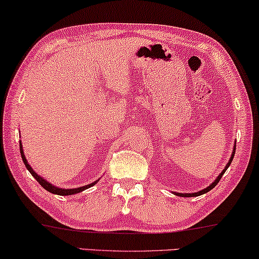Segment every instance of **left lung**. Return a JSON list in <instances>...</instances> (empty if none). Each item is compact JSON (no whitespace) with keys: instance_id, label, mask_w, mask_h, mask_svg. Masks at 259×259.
<instances>
[{"instance_id":"obj_1","label":"left lung","mask_w":259,"mask_h":259,"mask_svg":"<svg viewBox=\"0 0 259 259\" xmlns=\"http://www.w3.org/2000/svg\"><path fill=\"white\" fill-rule=\"evenodd\" d=\"M235 152H236V147H235V148H233V152H232L231 159H230V160H229V162H228V164H226V166H225V168H224V169H223V172L221 173V175H219V176H218V178H217V179H215V180H214V182H213V183H212L210 186H208V187H206V189H204V190H201V191H199V192H197V193H176V194H178V196H180V197H198V196H200V194H204V193H206V192H208V191H210V190H212V189H213V187H214L215 185H217V184L219 183V180H221V178H222V177H223V175H224V173H225V171H226V169H228V167H229V166H230V165H231V162H232V159H233V157H235Z\"/></svg>"}]
</instances>
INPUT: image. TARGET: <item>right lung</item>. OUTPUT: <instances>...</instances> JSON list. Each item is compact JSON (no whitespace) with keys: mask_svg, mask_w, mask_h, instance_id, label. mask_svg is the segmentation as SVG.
I'll use <instances>...</instances> for the list:
<instances>
[{"mask_svg":"<svg viewBox=\"0 0 259 259\" xmlns=\"http://www.w3.org/2000/svg\"><path fill=\"white\" fill-rule=\"evenodd\" d=\"M20 152H21V157H22V160L24 162V165H26V167H27L28 171L30 172V175L33 176L34 178L37 180L38 184H40V185L44 187L45 190L49 191V192H51V193L59 194V196H70V194H75V193L81 192V191H83V190H87L88 187L93 186L94 184L98 183V180H97V182H94L93 184H90V185H86V186H82V187H77V189H70V190L69 189L68 190H65V189H60V187H55V186H53L51 183H48L47 180H45L44 178H42V177L37 176L36 173L34 172V169L30 167V165L28 164L27 159H26V157H24V154H23V150H22V145H21V141H20Z\"/></svg>","mask_w":259,"mask_h":259,"instance_id":"obj_1","label":"right lung"}]
</instances>
